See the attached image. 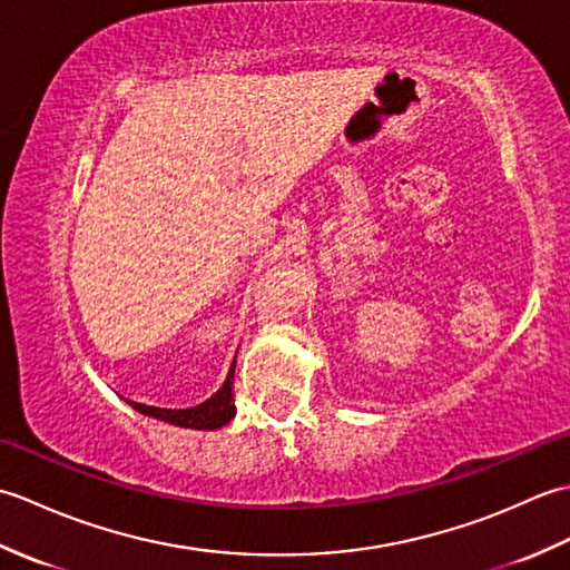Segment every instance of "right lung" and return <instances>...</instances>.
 <instances>
[{
    "instance_id": "right-lung-1",
    "label": "right lung",
    "mask_w": 570,
    "mask_h": 570,
    "mask_svg": "<svg viewBox=\"0 0 570 570\" xmlns=\"http://www.w3.org/2000/svg\"><path fill=\"white\" fill-rule=\"evenodd\" d=\"M233 382H235V362L227 372L225 384L217 390L208 402H203L198 406L190 409H159V406H147L139 402H129L131 409H137L139 414L159 419L166 423H174V426L180 429H198V431H213V429H223L227 421H233L235 416V396H233Z\"/></svg>"
}]
</instances>
